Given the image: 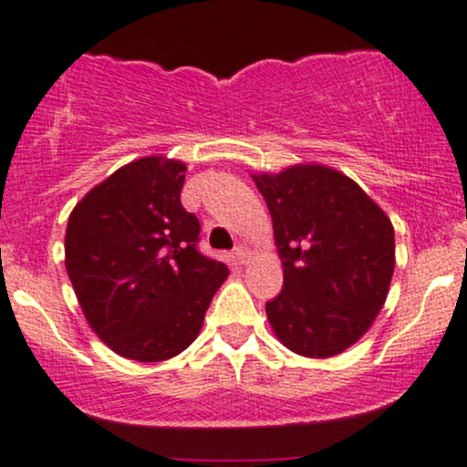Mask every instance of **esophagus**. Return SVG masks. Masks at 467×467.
<instances>
[{
	"label": "esophagus",
	"instance_id": "obj_1",
	"mask_svg": "<svg viewBox=\"0 0 467 467\" xmlns=\"http://www.w3.org/2000/svg\"><path fill=\"white\" fill-rule=\"evenodd\" d=\"M250 256H252V252H250V248L245 244H241L239 248L234 250V259H237V264H241V265L250 264Z\"/></svg>",
	"mask_w": 467,
	"mask_h": 467
}]
</instances>
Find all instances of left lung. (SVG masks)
Instances as JSON below:
<instances>
[{"mask_svg":"<svg viewBox=\"0 0 467 467\" xmlns=\"http://www.w3.org/2000/svg\"><path fill=\"white\" fill-rule=\"evenodd\" d=\"M252 180L270 208L283 264V292L265 305L272 331L298 356H337L371 329L387 303L393 223L331 166L294 164Z\"/></svg>","mask_w":467,"mask_h":467,"instance_id":"8db88e82","label":"left lung"}]
</instances>
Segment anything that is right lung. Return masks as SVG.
<instances>
[{
  "instance_id": "right-lung-1",
  "label": "right lung",
  "mask_w": 467,
  "mask_h": 467,
  "mask_svg": "<svg viewBox=\"0 0 467 467\" xmlns=\"http://www.w3.org/2000/svg\"><path fill=\"white\" fill-rule=\"evenodd\" d=\"M186 164L147 155L96 184L69 213L66 270L85 320L120 358L162 362L200 336L228 267L197 252L180 202Z\"/></svg>"
}]
</instances>
